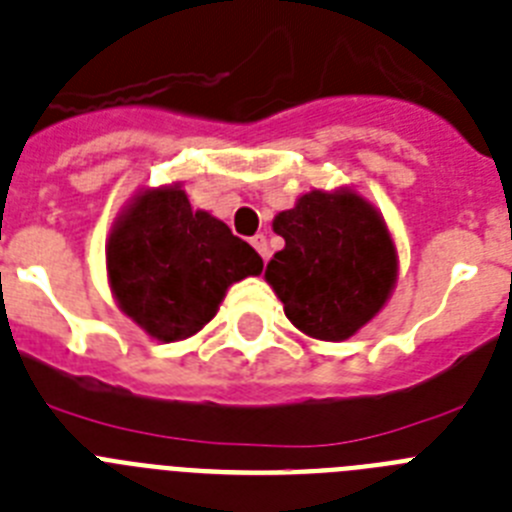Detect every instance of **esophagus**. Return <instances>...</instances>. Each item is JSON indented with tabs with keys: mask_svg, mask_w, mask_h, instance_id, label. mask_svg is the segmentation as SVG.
<instances>
[{
	"mask_svg": "<svg viewBox=\"0 0 512 512\" xmlns=\"http://www.w3.org/2000/svg\"><path fill=\"white\" fill-rule=\"evenodd\" d=\"M251 246L256 248V251H259V256L264 261H269V243H266V235L264 233H256L251 238Z\"/></svg>",
	"mask_w": 512,
	"mask_h": 512,
	"instance_id": "34e87169",
	"label": "esophagus"
}]
</instances>
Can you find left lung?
Masks as SVG:
<instances>
[{"label": "left lung", "instance_id": "1", "mask_svg": "<svg viewBox=\"0 0 512 512\" xmlns=\"http://www.w3.org/2000/svg\"><path fill=\"white\" fill-rule=\"evenodd\" d=\"M285 248L264 279L295 329L318 342H344L368 326L399 279V251L383 214L352 186L313 189L279 212Z\"/></svg>", "mask_w": 512, "mask_h": 512}]
</instances>
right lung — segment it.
Returning <instances> with one entry per match:
<instances>
[{"mask_svg": "<svg viewBox=\"0 0 512 512\" xmlns=\"http://www.w3.org/2000/svg\"><path fill=\"white\" fill-rule=\"evenodd\" d=\"M264 261L181 183L139 189L106 238L111 295L126 318L157 342H181L217 316L225 292L259 277Z\"/></svg>", "mask_w": 512, "mask_h": 512, "instance_id": "1", "label": "right lung"}]
</instances>
